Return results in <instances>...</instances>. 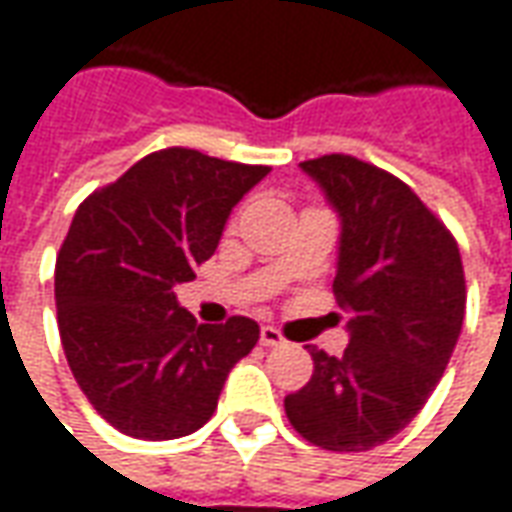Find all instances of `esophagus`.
Segmentation results:
<instances>
[{
	"label": "esophagus",
	"instance_id": "1",
	"mask_svg": "<svg viewBox=\"0 0 512 512\" xmlns=\"http://www.w3.org/2000/svg\"><path fill=\"white\" fill-rule=\"evenodd\" d=\"M260 345H266V348L283 345V334H280V328H274V326L260 328Z\"/></svg>",
	"mask_w": 512,
	"mask_h": 512
}]
</instances>
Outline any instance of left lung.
<instances>
[{
	"label": "left lung",
	"mask_w": 512,
	"mask_h": 512,
	"mask_svg": "<svg viewBox=\"0 0 512 512\" xmlns=\"http://www.w3.org/2000/svg\"><path fill=\"white\" fill-rule=\"evenodd\" d=\"M300 169L340 218L334 294L348 348H311L314 374L286 397L294 431L326 450H371L397 436L448 368L465 320V272L445 223L385 169L323 155Z\"/></svg>",
	"instance_id": "8db88e82"
}]
</instances>
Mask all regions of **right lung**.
<instances>
[{
    "mask_svg": "<svg viewBox=\"0 0 512 512\" xmlns=\"http://www.w3.org/2000/svg\"><path fill=\"white\" fill-rule=\"evenodd\" d=\"M269 167L184 147L152 152L76 209L56 257L67 365L90 405L133 439L195 433L260 337L249 317L201 326L178 306L235 203Z\"/></svg>",
    "mask_w": 512,
    "mask_h": 512,
    "instance_id": "add662e5",
    "label": "right lung"
}]
</instances>
